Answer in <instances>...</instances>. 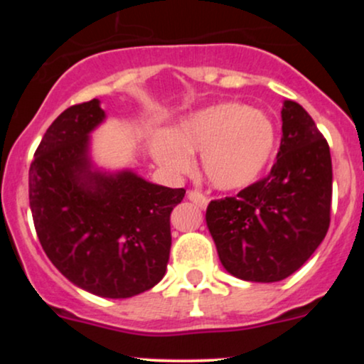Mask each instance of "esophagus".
Returning a JSON list of instances; mask_svg holds the SVG:
<instances>
[{
  "mask_svg": "<svg viewBox=\"0 0 364 364\" xmlns=\"http://www.w3.org/2000/svg\"><path fill=\"white\" fill-rule=\"evenodd\" d=\"M188 200H190V202H193L195 205H198L200 208H205L208 205L207 196L203 193H200V191H196V190L188 191Z\"/></svg>",
  "mask_w": 364,
  "mask_h": 364,
  "instance_id": "34e87169",
  "label": "esophagus"
}]
</instances>
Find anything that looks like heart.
<instances>
[{"mask_svg":"<svg viewBox=\"0 0 364 364\" xmlns=\"http://www.w3.org/2000/svg\"><path fill=\"white\" fill-rule=\"evenodd\" d=\"M275 127L260 109L217 102L181 118L169 133L150 140V154L173 176L190 173L193 152H202L203 173L217 190L253 185L275 152Z\"/></svg>","mask_w":364,"mask_h":364,"instance_id":"1","label":"heart"}]
</instances>
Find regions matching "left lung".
Listing matches in <instances>:
<instances>
[{
  "mask_svg": "<svg viewBox=\"0 0 364 364\" xmlns=\"http://www.w3.org/2000/svg\"><path fill=\"white\" fill-rule=\"evenodd\" d=\"M281 116V147L269 176L207 207L220 263L243 281L289 277L318 248L330 225L327 140L298 102L284 101Z\"/></svg>",
  "mask_w": 364,
  "mask_h": 364,
  "instance_id": "1",
  "label": "left lung"
}]
</instances>
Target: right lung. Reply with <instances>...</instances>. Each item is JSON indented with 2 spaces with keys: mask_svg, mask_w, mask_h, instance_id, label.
Returning a JSON list of instances; mask_svg holds the SVG:
<instances>
[{
  "mask_svg": "<svg viewBox=\"0 0 364 364\" xmlns=\"http://www.w3.org/2000/svg\"><path fill=\"white\" fill-rule=\"evenodd\" d=\"M104 119L101 102L92 99L53 121L28 169V200L53 265L75 286L121 299L164 277L171 212L186 191L154 185L128 169H95L89 136Z\"/></svg>",
  "mask_w": 364,
  "mask_h": 364,
  "instance_id": "add662e5",
  "label": "right lung"
}]
</instances>
